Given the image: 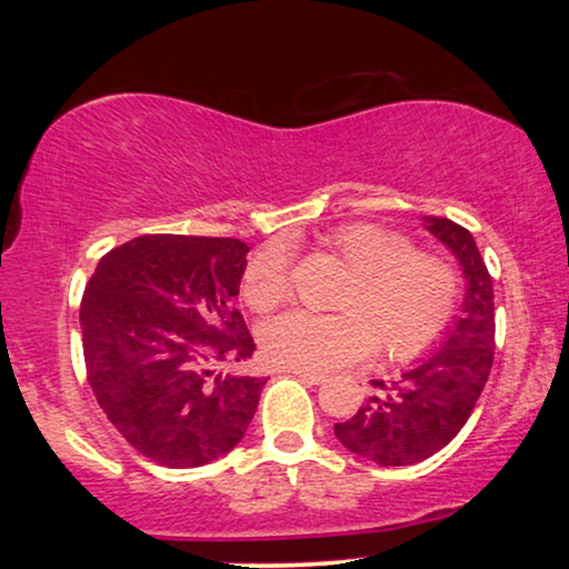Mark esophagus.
Segmentation results:
<instances>
[{"label":"esophagus","mask_w":569,"mask_h":569,"mask_svg":"<svg viewBox=\"0 0 569 569\" xmlns=\"http://www.w3.org/2000/svg\"><path fill=\"white\" fill-rule=\"evenodd\" d=\"M283 375L289 377H299V380L307 382V385H321L326 382L323 375H318V371H305V369H283Z\"/></svg>","instance_id":"1"}]
</instances>
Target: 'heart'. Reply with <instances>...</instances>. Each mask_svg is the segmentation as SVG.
Returning <instances> with one entry per match:
<instances>
[{"label": "heart", "instance_id": "obj_1", "mask_svg": "<svg viewBox=\"0 0 569 569\" xmlns=\"http://www.w3.org/2000/svg\"><path fill=\"white\" fill-rule=\"evenodd\" d=\"M326 251L348 267L331 307L316 316L293 310L262 326L267 361L283 369L329 371L377 348L388 361H411L439 342L457 307V272L447 259L417 251L407 234L371 221H350L323 234ZM289 293V253L267 243L248 257L240 297L270 312Z\"/></svg>", "mask_w": 569, "mask_h": 569}]
</instances>
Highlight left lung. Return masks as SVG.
Masks as SVG:
<instances>
[{"label": "left lung", "mask_w": 569, "mask_h": 569, "mask_svg": "<svg viewBox=\"0 0 569 569\" xmlns=\"http://www.w3.org/2000/svg\"><path fill=\"white\" fill-rule=\"evenodd\" d=\"M428 230L449 246L466 272L460 318L441 348L403 371L401 380L371 382L375 390L361 409L335 426L342 447L380 466H415L447 447L471 417L492 369V276L473 234L452 219H428Z\"/></svg>", "instance_id": "left-lung-1"}]
</instances>
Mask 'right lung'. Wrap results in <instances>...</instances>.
<instances>
[{
  "instance_id": "1",
  "label": "right lung",
  "mask_w": 569,
  "mask_h": 569,
  "mask_svg": "<svg viewBox=\"0 0 569 569\" xmlns=\"http://www.w3.org/2000/svg\"><path fill=\"white\" fill-rule=\"evenodd\" d=\"M248 246L141 234L112 248L82 297L93 396L136 452L198 468L243 439L264 377L221 375L257 350L234 307Z\"/></svg>"
}]
</instances>
